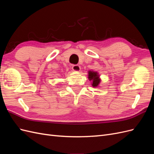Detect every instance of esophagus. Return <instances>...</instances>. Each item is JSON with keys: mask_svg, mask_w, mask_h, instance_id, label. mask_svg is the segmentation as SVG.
Returning <instances> with one entry per match:
<instances>
[{"mask_svg": "<svg viewBox=\"0 0 154 154\" xmlns=\"http://www.w3.org/2000/svg\"><path fill=\"white\" fill-rule=\"evenodd\" d=\"M72 69L73 71H75V72H79V71H80V69H81L80 66H78V65H74V66H72Z\"/></svg>", "mask_w": 154, "mask_h": 154, "instance_id": "esophagus-1", "label": "esophagus"}]
</instances>
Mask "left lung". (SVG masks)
<instances>
[{
  "mask_svg": "<svg viewBox=\"0 0 154 154\" xmlns=\"http://www.w3.org/2000/svg\"><path fill=\"white\" fill-rule=\"evenodd\" d=\"M88 79L91 82V85L93 87H99L100 83L101 82V78L98 72L96 71H88Z\"/></svg>",
  "mask_w": 154,
  "mask_h": 154,
  "instance_id": "8db88e82",
  "label": "left lung"
}]
</instances>
